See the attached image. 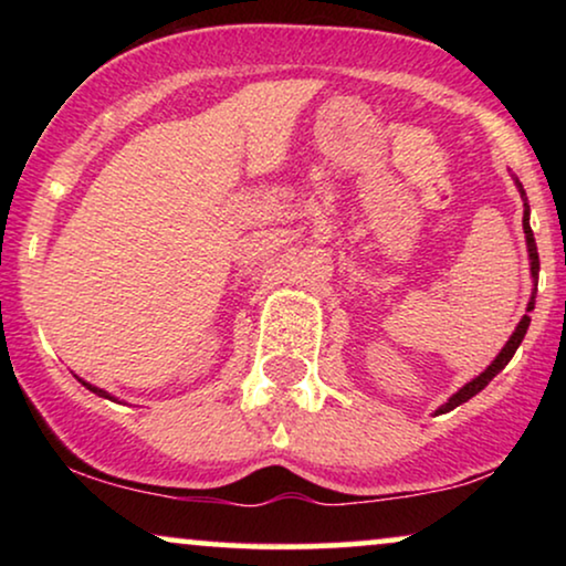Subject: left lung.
Segmentation results:
<instances>
[{"instance_id": "left-lung-1", "label": "left lung", "mask_w": 566, "mask_h": 566, "mask_svg": "<svg viewBox=\"0 0 566 566\" xmlns=\"http://www.w3.org/2000/svg\"><path fill=\"white\" fill-rule=\"evenodd\" d=\"M515 185H517V190H521V198H523V206H525V211H523V231H525V242H528V254H531V275H533V281H538V250H536V239H533V231H531V206H528V198H525V190H523V185H521V180H515ZM533 304H536V296H531V304H528V312H533ZM528 324H531V316L525 314L523 319H521V324H517L515 327V332H513V337L507 339V345L502 347V353L497 355V358L492 360V366L484 370V374H479L474 381H469L467 386H463L461 391H455L451 399L446 401L443 407L438 409V415H443V412H451V409H455L459 405H463V401H469L471 397H476L479 391L484 389L486 384L492 381L494 376L500 374L502 368L507 366L510 363V358H513L515 355V350H517V345L523 343V337H525V332H528Z\"/></svg>"}]
</instances>
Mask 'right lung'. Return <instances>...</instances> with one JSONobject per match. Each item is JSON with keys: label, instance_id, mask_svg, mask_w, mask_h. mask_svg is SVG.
Returning <instances> with one entry per match:
<instances>
[{"label": "right lung", "instance_id": "add662e5", "mask_svg": "<svg viewBox=\"0 0 566 566\" xmlns=\"http://www.w3.org/2000/svg\"><path fill=\"white\" fill-rule=\"evenodd\" d=\"M82 384H84V381H82ZM84 386H87V389H90V391H95V394H99V397H107V394H105L103 389H97V386H90V384H84Z\"/></svg>", "mask_w": 566, "mask_h": 566}]
</instances>
